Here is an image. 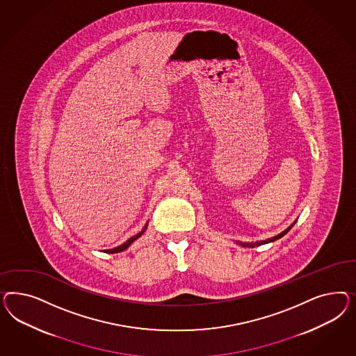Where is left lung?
<instances>
[{
	"label": "left lung",
	"mask_w": 356,
	"mask_h": 356,
	"mask_svg": "<svg viewBox=\"0 0 356 356\" xmlns=\"http://www.w3.org/2000/svg\"><path fill=\"white\" fill-rule=\"evenodd\" d=\"M295 223H292L291 226L289 227L287 229H284L283 232H280V235H277V236L271 237V238H268V240H264V241H256V243H240L243 247H249V248H254V247H259V245H262V244H268V243H271V241H275V240H278L282 236H284L290 229H291L292 227H293Z\"/></svg>",
	"instance_id": "left-lung-1"
}]
</instances>
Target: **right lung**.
I'll use <instances>...</instances> for the list:
<instances>
[{"label": "right lung", "instance_id": "1", "mask_svg": "<svg viewBox=\"0 0 356 356\" xmlns=\"http://www.w3.org/2000/svg\"><path fill=\"white\" fill-rule=\"evenodd\" d=\"M146 227H147V225L145 226V228L140 231V234H137V235H134L133 237H130L129 240L128 241H125L122 245H120V247H118V248H113V249H109V250H106L107 253H119V252H122V250H125V249L128 248L129 247L130 244L134 241V240H137L138 237L145 232V229H146Z\"/></svg>", "mask_w": 356, "mask_h": 356}]
</instances>
